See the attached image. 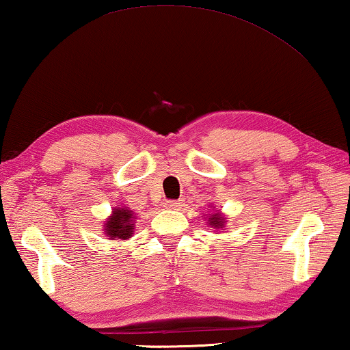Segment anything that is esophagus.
<instances>
[{
    "instance_id": "obj_1",
    "label": "esophagus",
    "mask_w": 350,
    "mask_h": 350,
    "mask_svg": "<svg viewBox=\"0 0 350 350\" xmlns=\"http://www.w3.org/2000/svg\"><path fill=\"white\" fill-rule=\"evenodd\" d=\"M168 206L171 209H182L184 208V200H170Z\"/></svg>"
}]
</instances>
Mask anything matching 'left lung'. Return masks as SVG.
<instances>
[{"instance_id": "1", "label": "left lung", "mask_w": 350, "mask_h": 350, "mask_svg": "<svg viewBox=\"0 0 350 350\" xmlns=\"http://www.w3.org/2000/svg\"><path fill=\"white\" fill-rule=\"evenodd\" d=\"M209 225L211 226H215V228H222L224 217H220L219 214H213V217L209 219Z\"/></svg>"}]
</instances>
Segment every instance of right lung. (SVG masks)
Here are the masks:
<instances>
[{"label": "right lung", "mask_w": 350, "mask_h": 350, "mask_svg": "<svg viewBox=\"0 0 350 350\" xmlns=\"http://www.w3.org/2000/svg\"><path fill=\"white\" fill-rule=\"evenodd\" d=\"M131 219L130 209H116L106 224V234H109L112 239H128L133 234Z\"/></svg>", "instance_id": "right-lung-1"}]
</instances>
